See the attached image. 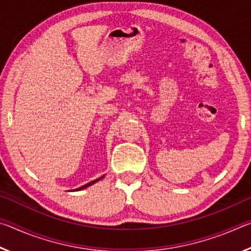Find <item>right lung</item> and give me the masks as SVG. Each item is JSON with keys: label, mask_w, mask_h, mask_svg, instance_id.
I'll return each instance as SVG.
<instances>
[{"label": "right lung", "mask_w": 251, "mask_h": 251, "mask_svg": "<svg viewBox=\"0 0 251 251\" xmlns=\"http://www.w3.org/2000/svg\"><path fill=\"white\" fill-rule=\"evenodd\" d=\"M104 176H101V177H100V178H97V179H95V180H93V181H90L88 182V184H86V185H84V186H82V187H79V188H76V189H74V192L75 190H82V189H85V188H87L88 186H92L93 184H95L96 181H99V180H100L101 178H103Z\"/></svg>", "instance_id": "add662e5"}]
</instances>
